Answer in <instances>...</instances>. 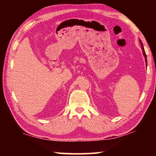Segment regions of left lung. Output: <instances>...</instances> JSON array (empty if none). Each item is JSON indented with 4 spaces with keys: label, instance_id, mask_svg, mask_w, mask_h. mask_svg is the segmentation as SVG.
Here are the masks:
<instances>
[{
    "label": "left lung",
    "instance_id": "obj_1",
    "mask_svg": "<svg viewBox=\"0 0 156 156\" xmlns=\"http://www.w3.org/2000/svg\"><path fill=\"white\" fill-rule=\"evenodd\" d=\"M141 43V45H142V51H143V54H144V56L145 58V60H146V63H147V55L146 54H145V51H144V47H143V44H142V42H140Z\"/></svg>",
    "mask_w": 156,
    "mask_h": 156
}]
</instances>
